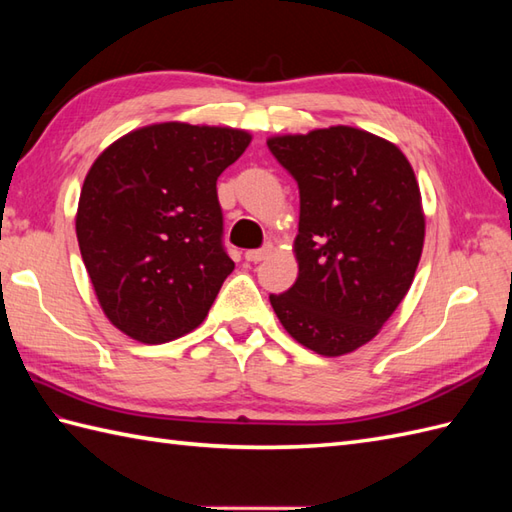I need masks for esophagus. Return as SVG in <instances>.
<instances>
[{"mask_svg":"<svg viewBox=\"0 0 512 512\" xmlns=\"http://www.w3.org/2000/svg\"><path fill=\"white\" fill-rule=\"evenodd\" d=\"M273 253V246L270 244H266L264 248H255V250H246V259L248 262H253V264H257V262H264V259Z\"/></svg>","mask_w":512,"mask_h":512,"instance_id":"obj_1","label":"esophagus"}]
</instances>
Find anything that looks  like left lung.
I'll return each mask as SVG.
<instances>
[{"instance_id":"1","label":"left lung","mask_w":512,"mask_h":512,"mask_svg":"<svg viewBox=\"0 0 512 512\" xmlns=\"http://www.w3.org/2000/svg\"><path fill=\"white\" fill-rule=\"evenodd\" d=\"M268 149L299 184V275L270 306L303 347L350 354L380 332L416 275V173L394 143L347 125L273 136Z\"/></svg>"}]
</instances>
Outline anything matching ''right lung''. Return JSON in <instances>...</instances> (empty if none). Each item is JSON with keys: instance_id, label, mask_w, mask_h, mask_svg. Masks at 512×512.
<instances>
[{"instance_id": "add662e5", "label": "right lung", "mask_w": 512, "mask_h": 512, "mask_svg": "<svg viewBox=\"0 0 512 512\" xmlns=\"http://www.w3.org/2000/svg\"><path fill=\"white\" fill-rule=\"evenodd\" d=\"M248 145L244 129L173 121L134 129L94 160L76 239L105 317L134 341L198 328L233 273L215 182Z\"/></svg>"}]
</instances>
